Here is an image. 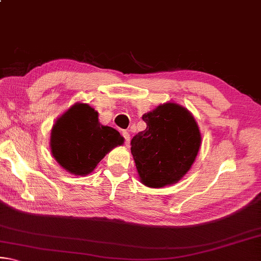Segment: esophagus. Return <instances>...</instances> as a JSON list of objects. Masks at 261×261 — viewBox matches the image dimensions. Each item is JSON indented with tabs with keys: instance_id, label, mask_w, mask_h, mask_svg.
Returning a JSON list of instances; mask_svg holds the SVG:
<instances>
[{
	"instance_id": "obj_1",
	"label": "esophagus",
	"mask_w": 261,
	"mask_h": 261,
	"mask_svg": "<svg viewBox=\"0 0 261 261\" xmlns=\"http://www.w3.org/2000/svg\"><path fill=\"white\" fill-rule=\"evenodd\" d=\"M122 136L124 137L126 147H130V134H129V132H127V131H123V132H122Z\"/></svg>"
}]
</instances>
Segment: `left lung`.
I'll list each match as a JSON object with an SVG mask.
<instances>
[{"label":"left lung","mask_w":261,"mask_h":261,"mask_svg":"<svg viewBox=\"0 0 261 261\" xmlns=\"http://www.w3.org/2000/svg\"><path fill=\"white\" fill-rule=\"evenodd\" d=\"M146 129L131 140L140 182L148 188L177 183L191 169L201 145L193 115L175 102L159 105L143 115Z\"/></svg>","instance_id":"obj_1"}]
</instances>
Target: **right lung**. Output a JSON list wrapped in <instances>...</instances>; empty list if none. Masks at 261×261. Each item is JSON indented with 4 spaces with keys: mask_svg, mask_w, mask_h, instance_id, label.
Listing matches in <instances>:
<instances>
[{
    "mask_svg": "<svg viewBox=\"0 0 261 261\" xmlns=\"http://www.w3.org/2000/svg\"><path fill=\"white\" fill-rule=\"evenodd\" d=\"M124 138L112 126L99 122L91 106L76 102L55 121L50 132V152L56 162L74 176H86Z\"/></svg>",
    "mask_w": 261,
    "mask_h": 261,
    "instance_id": "add662e5",
    "label": "right lung"
}]
</instances>
